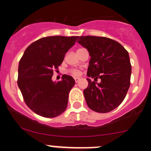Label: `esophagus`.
<instances>
[{
  "mask_svg": "<svg viewBox=\"0 0 151 151\" xmlns=\"http://www.w3.org/2000/svg\"><path fill=\"white\" fill-rule=\"evenodd\" d=\"M74 79H75V81H76V82H78V81H79V80H80V78H77V77H76V78H74Z\"/></svg>",
  "mask_w": 151,
  "mask_h": 151,
  "instance_id": "esophagus-1",
  "label": "esophagus"
}]
</instances>
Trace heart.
Returning <instances> with one entry per match:
<instances>
[{
    "mask_svg": "<svg viewBox=\"0 0 151 151\" xmlns=\"http://www.w3.org/2000/svg\"><path fill=\"white\" fill-rule=\"evenodd\" d=\"M71 73L74 76H78L80 75V73H81L79 70H78V69H73L71 71Z\"/></svg>",
    "mask_w": 151,
    "mask_h": 151,
    "instance_id": "heart-1",
    "label": "heart"
}]
</instances>
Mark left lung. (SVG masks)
Returning <instances> with one entry per match:
<instances>
[{"label":"left lung","instance_id":"left-lung-1","mask_svg":"<svg viewBox=\"0 0 151 151\" xmlns=\"http://www.w3.org/2000/svg\"><path fill=\"white\" fill-rule=\"evenodd\" d=\"M78 43L88 50L91 57L87 76L101 78L97 83L88 82L84 90L90 109L97 113H108L125 99L130 86L132 66L129 53L122 45L110 38L81 36Z\"/></svg>","mask_w":151,"mask_h":151}]
</instances>
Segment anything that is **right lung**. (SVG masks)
Wrapping results in <instances>:
<instances>
[{
  "label": "right lung",
  "instance_id": "1",
  "mask_svg": "<svg viewBox=\"0 0 151 151\" xmlns=\"http://www.w3.org/2000/svg\"><path fill=\"white\" fill-rule=\"evenodd\" d=\"M78 38L45 37L31 44L24 52L19 63L17 84L26 105L36 114L53 118L66 109L74 78L63 75L60 82H56L52 76Z\"/></svg>",
  "mask_w": 151,
  "mask_h": 151
}]
</instances>
